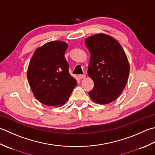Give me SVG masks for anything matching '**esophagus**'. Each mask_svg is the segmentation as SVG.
Returning a JSON list of instances; mask_svg holds the SVG:
<instances>
[{
	"mask_svg": "<svg viewBox=\"0 0 155 155\" xmlns=\"http://www.w3.org/2000/svg\"><path fill=\"white\" fill-rule=\"evenodd\" d=\"M84 77H85V74H79V75H78V78H79L80 79H83V78H84Z\"/></svg>",
	"mask_w": 155,
	"mask_h": 155,
	"instance_id": "34e87169",
	"label": "esophagus"
}]
</instances>
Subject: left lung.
<instances>
[{
	"label": "left lung",
	"instance_id": "left-lung-1",
	"mask_svg": "<svg viewBox=\"0 0 155 155\" xmlns=\"http://www.w3.org/2000/svg\"><path fill=\"white\" fill-rule=\"evenodd\" d=\"M85 44L91 54L88 74L94 82L89 95L97 104H110L126 87L130 73L128 58L119 42L107 35L91 36Z\"/></svg>",
	"mask_w": 155,
	"mask_h": 155
}]
</instances>
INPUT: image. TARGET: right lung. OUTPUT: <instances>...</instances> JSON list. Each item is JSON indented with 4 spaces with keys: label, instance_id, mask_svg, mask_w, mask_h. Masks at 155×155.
Masks as SVG:
<instances>
[{
    "label": "right lung",
    "instance_id": "add662e5",
    "mask_svg": "<svg viewBox=\"0 0 155 155\" xmlns=\"http://www.w3.org/2000/svg\"><path fill=\"white\" fill-rule=\"evenodd\" d=\"M68 44L61 41L48 42L35 51L27 72L35 97L48 106H62L77 85L69 73L64 57Z\"/></svg>",
    "mask_w": 155,
    "mask_h": 155
}]
</instances>
